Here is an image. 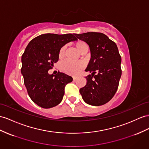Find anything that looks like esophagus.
Returning a JSON list of instances; mask_svg holds the SVG:
<instances>
[{
    "label": "esophagus",
    "instance_id": "1",
    "mask_svg": "<svg viewBox=\"0 0 149 149\" xmlns=\"http://www.w3.org/2000/svg\"><path fill=\"white\" fill-rule=\"evenodd\" d=\"M77 78V77H75V76H74V77H73V79L74 80H75Z\"/></svg>",
    "mask_w": 149,
    "mask_h": 149
}]
</instances>
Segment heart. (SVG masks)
Listing matches in <instances>:
<instances>
[{"label":"heart","mask_w":149,"mask_h":149,"mask_svg":"<svg viewBox=\"0 0 149 149\" xmlns=\"http://www.w3.org/2000/svg\"><path fill=\"white\" fill-rule=\"evenodd\" d=\"M75 47L77 51L82 53L84 51L88 50V45L85 41L82 40H78L75 43ZM65 47L60 49L59 52V56L62 57L64 55ZM84 64L82 62H71L70 60H65L60 64V68L63 72L70 75H78L82 70Z\"/></svg>","instance_id":"obj_1"}]
</instances>
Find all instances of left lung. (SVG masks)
<instances>
[{
    "instance_id": "1",
    "label": "left lung",
    "mask_w": 149,
    "mask_h": 149,
    "mask_svg": "<svg viewBox=\"0 0 149 149\" xmlns=\"http://www.w3.org/2000/svg\"><path fill=\"white\" fill-rule=\"evenodd\" d=\"M75 35L89 45L91 56L85 70L91 75L86 77V85L80 89V93L87 104L103 105L115 94L121 75V58L117 45L101 33Z\"/></svg>"
}]
</instances>
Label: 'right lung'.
Masks as SVG:
<instances>
[{"label":"right lung","mask_w":149,"mask_h":149,"mask_svg":"<svg viewBox=\"0 0 149 149\" xmlns=\"http://www.w3.org/2000/svg\"><path fill=\"white\" fill-rule=\"evenodd\" d=\"M75 34H43L33 39L21 57V74L31 100L43 108L60 104L66 84L73 81L71 76L60 72L49 74L59 58L60 49L71 41L77 40Z\"/></svg>","instance_id":"add662e5"}]
</instances>
